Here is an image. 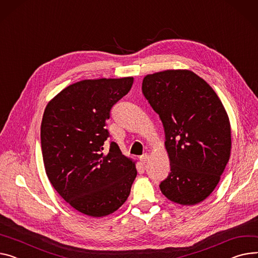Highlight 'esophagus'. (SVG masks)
Masks as SVG:
<instances>
[{
  "label": "esophagus",
  "instance_id": "1",
  "mask_svg": "<svg viewBox=\"0 0 258 258\" xmlns=\"http://www.w3.org/2000/svg\"><path fill=\"white\" fill-rule=\"evenodd\" d=\"M148 159H149L148 154H147V153H144L143 156L140 157V162H141V164H145V163L148 161Z\"/></svg>",
  "mask_w": 258,
  "mask_h": 258
}]
</instances>
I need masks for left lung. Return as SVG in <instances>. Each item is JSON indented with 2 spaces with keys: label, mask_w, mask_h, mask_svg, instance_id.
Masks as SVG:
<instances>
[{
  "label": "left lung",
  "mask_w": 258,
  "mask_h": 258,
  "mask_svg": "<svg viewBox=\"0 0 258 258\" xmlns=\"http://www.w3.org/2000/svg\"><path fill=\"white\" fill-rule=\"evenodd\" d=\"M142 91L165 130L170 173L160 183L162 193L182 205L203 201L230 157V123L220 98L191 71L148 75Z\"/></svg>",
  "instance_id": "left-lung-1"
}]
</instances>
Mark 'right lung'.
I'll return each mask as SVG.
<instances>
[{
    "label": "right lung",
    "instance_id": "add662e5",
    "mask_svg": "<svg viewBox=\"0 0 258 258\" xmlns=\"http://www.w3.org/2000/svg\"><path fill=\"white\" fill-rule=\"evenodd\" d=\"M133 78L85 80L63 89L43 113L40 138L46 175L59 195L90 217L117 211L137 176L135 163L106 128L111 109L128 93Z\"/></svg>",
    "mask_w": 258,
    "mask_h": 258
}]
</instances>
